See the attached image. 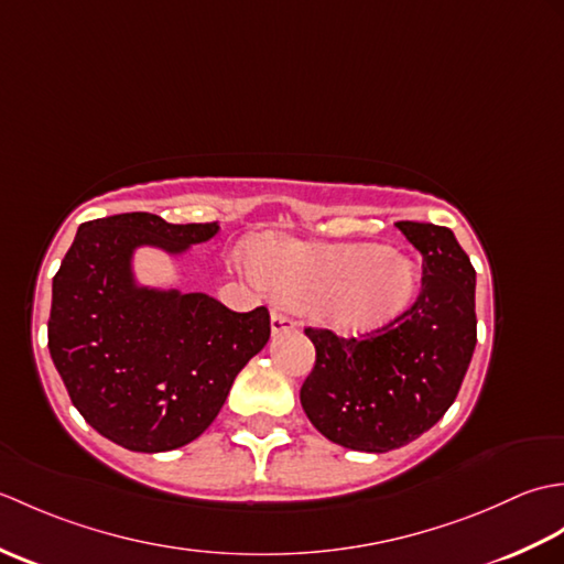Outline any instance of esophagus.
Masks as SVG:
<instances>
[{
  "instance_id": "1",
  "label": "esophagus",
  "mask_w": 564,
  "mask_h": 564,
  "mask_svg": "<svg viewBox=\"0 0 564 564\" xmlns=\"http://www.w3.org/2000/svg\"><path fill=\"white\" fill-rule=\"evenodd\" d=\"M301 327V322H297L295 317L285 315V313H279V310H273L271 313V332L279 334V332H291V329H297Z\"/></svg>"
}]
</instances>
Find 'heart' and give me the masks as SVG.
Wrapping results in <instances>:
<instances>
[{"instance_id":"b5f03b06","label":"heart","mask_w":564,"mask_h":564,"mask_svg":"<svg viewBox=\"0 0 564 564\" xmlns=\"http://www.w3.org/2000/svg\"><path fill=\"white\" fill-rule=\"evenodd\" d=\"M249 271L281 301L315 307L339 334L386 327L412 303L416 267L410 257L376 245H307L267 237L249 251Z\"/></svg>"}]
</instances>
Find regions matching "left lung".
<instances>
[{
  "label": "left lung",
  "mask_w": 564,
  "mask_h": 564,
  "mask_svg": "<svg viewBox=\"0 0 564 564\" xmlns=\"http://www.w3.org/2000/svg\"><path fill=\"white\" fill-rule=\"evenodd\" d=\"M422 254L412 307L364 339L307 327L315 368L301 404L322 436L344 448L388 453L448 412L477 344L475 269L448 227L398 223Z\"/></svg>",
  "instance_id": "left-lung-1"
}]
</instances>
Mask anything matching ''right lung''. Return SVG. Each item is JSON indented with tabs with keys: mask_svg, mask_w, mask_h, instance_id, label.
<instances>
[{
	"mask_svg": "<svg viewBox=\"0 0 564 564\" xmlns=\"http://www.w3.org/2000/svg\"><path fill=\"white\" fill-rule=\"evenodd\" d=\"M218 230L152 213L111 215L79 227L55 273L53 364L84 422L128 451L162 453L198 438L269 341L267 307L232 313L206 293L135 281L138 247L184 254Z\"/></svg>",
	"mask_w": 564,
	"mask_h": 564,
	"instance_id": "right-lung-1",
	"label": "right lung"
}]
</instances>
